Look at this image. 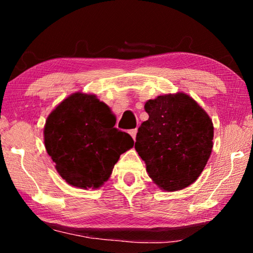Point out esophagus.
<instances>
[{"label": "esophagus", "instance_id": "obj_1", "mask_svg": "<svg viewBox=\"0 0 253 253\" xmlns=\"http://www.w3.org/2000/svg\"><path fill=\"white\" fill-rule=\"evenodd\" d=\"M129 134H130V136L132 137V139H136V134H137V129L135 128V129H131V130H129Z\"/></svg>", "mask_w": 253, "mask_h": 253}]
</instances>
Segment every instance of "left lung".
Returning <instances> with one entry per match:
<instances>
[{
	"label": "left lung",
	"instance_id": "1",
	"mask_svg": "<svg viewBox=\"0 0 253 253\" xmlns=\"http://www.w3.org/2000/svg\"><path fill=\"white\" fill-rule=\"evenodd\" d=\"M145 110L149 118L138 128L136 152L161 190H183L198 179L211 155L212 119L184 92L148 100Z\"/></svg>",
	"mask_w": 253,
	"mask_h": 253
}]
</instances>
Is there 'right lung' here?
<instances>
[{"mask_svg": "<svg viewBox=\"0 0 253 253\" xmlns=\"http://www.w3.org/2000/svg\"><path fill=\"white\" fill-rule=\"evenodd\" d=\"M116 118L96 95L75 92L46 118L44 146L55 169L71 186L99 188L108 181L123 153L134 146Z\"/></svg>", "mask_w": 253, "mask_h": 253, "instance_id": "1", "label": "right lung"}]
</instances>
